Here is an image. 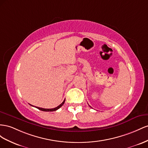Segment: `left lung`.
Returning a JSON list of instances; mask_svg holds the SVG:
<instances>
[{"mask_svg": "<svg viewBox=\"0 0 148 148\" xmlns=\"http://www.w3.org/2000/svg\"><path fill=\"white\" fill-rule=\"evenodd\" d=\"M89 107H90V105H89Z\"/></svg>", "mask_w": 148, "mask_h": 148, "instance_id": "obj_1", "label": "left lung"}]
</instances>
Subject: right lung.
I'll list each match as a JSON object with an SVG mask.
<instances>
[{
	"label": "right lung",
	"instance_id": "right-lung-1",
	"mask_svg": "<svg viewBox=\"0 0 148 148\" xmlns=\"http://www.w3.org/2000/svg\"><path fill=\"white\" fill-rule=\"evenodd\" d=\"M64 102H65V100H64V101H63L62 103H61L60 105H58V106L57 107L54 108H40V107H36V108H38V109L40 110H41V111H44V112H53V111L57 110L58 109H59L60 107H61L62 106V105H63V104L64 103ZM29 105H30L31 106H33V105H31V104H29Z\"/></svg>",
	"mask_w": 148,
	"mask_h": 148
}]
</instances>
